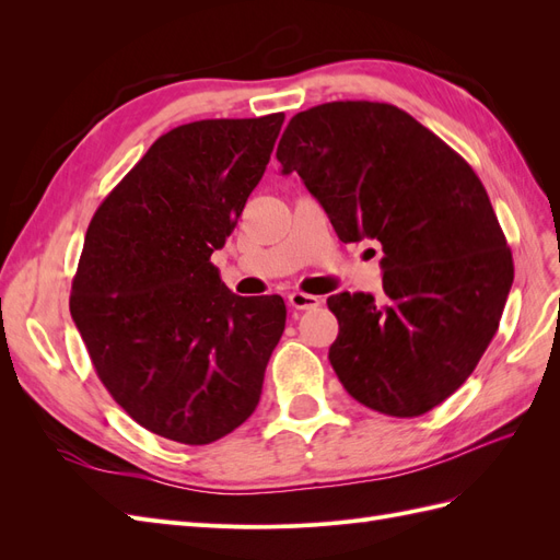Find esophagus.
Segmentation results:
<instances>
[{
	"mask_svg": "<svg viewBox=\"0 0 560 560\" xmlns=\"http://www.w3.org/2000/svg\"><path fill=\"white\" fill-rule=\"evenodd\" d=\"M287 301H290V306L294 311H313L317 308L322 299L319 296H313V294H303V292H292L290 296H287Z\"/></svg>",
	"mask_w": 560,
	"mask_h": 560,
	"instance_id": "34e87169",
	"label": "esophagus"
}]
</instances>
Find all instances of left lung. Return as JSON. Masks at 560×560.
Instances as JSON below:
<instances>
[{
  "instance_id": "1",
  "label": "left lung",
  "mask_w": 560,
  "mask_h": 560,
  "mask_svg": "<svg viewBox=\"0 0 560 560\" xmlns=\"http://www.w3.org/2000/svg\"><path fill=\"white\" fill-rule=\"evenodd\" d=\"M343 243L383 247V299H327L329 362L348 393L385 416L428 413L493 341L514 261L469 163L395 105L346 100L299 112L278 144Z\"/></svg>"
}]
</instances>
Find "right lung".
Instances as JSON below:
<instances>
[{
    "label": "right lung",
    "instance_id": "add662e5",
    "mask_svg": "<svg viewBox=\"0 0 560 560\" xmlns=\"http://www.w3.org/2000/svg\"><path fill=\"white\" fill-rule=\"evenodd\" d=\"M284 114L206 118L149 147L93 214L70 311L116 404L179 444L254 413L284 331L280 296L233 294L210 261L264 177Z\"/></svg>",
    "mask_w": 560,
    "mask_h": 560
}]
</instances>
